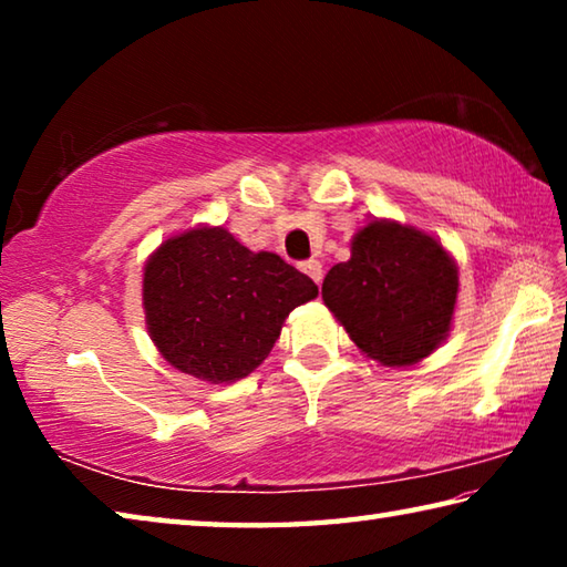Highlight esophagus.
<instances>
[{
	"label": "esophagus",
	"mask_w": 567,
	"mask_h": 567,
	"mask_svg": "<svg viewBox=\"0 0 567 567\" xmlns=\"http://www.w3.org/2000/svg\"><path fill=\"white\" fill-rule=\"evenodd\" d=\"M300 270L307 275V277H312L315 282H322V265L318 262V260H305L302 265H300Z\"/></svg>",
	"instance_id": "1"
}]
</instances>
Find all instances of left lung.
<instances>
[{
  "mask_svg": "<svg viewBox=\"0 0 567 567\" xmlns=\"http://www.w3.org/2000/svg\"><path fill=\"white\" fill-rule=\"evenodd\" d=\"M350 260L324 275L322 300L350 340L390 368L415 364L447 338L457 265L422 229L372 219L352 237Z\"/></svg>",
  "mask_w": 567,
  "mask_h": 567,
  "instance_id": "obj_1",
  "label": "left lung"
}]
</instances>
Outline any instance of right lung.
Instances as JSON below:
<instances>
[{
    "label": "right lung",
    "instance_id": "obj_1",
    "mask_svg": "<svg viewBox=\"0 0 567 567\" xmlns=\"http://www.w3.org/2000/svg\"><path fill=\"white\" fill-rule=\"evenodd\" d=\"M318 285L275 252H252L225 227L165 239L145 265L142 305L172 368L207 382L247 378L270 354L285 318Z\"/></svg>",
    "mask_w": 567,
    "mask_h": 567
}]
</instances>
